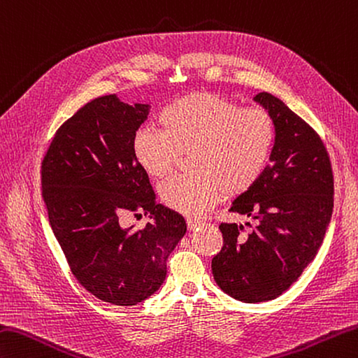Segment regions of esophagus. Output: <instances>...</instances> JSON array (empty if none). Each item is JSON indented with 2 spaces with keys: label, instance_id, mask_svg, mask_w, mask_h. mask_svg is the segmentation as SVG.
<instances>
[{
  "label": "esophagus",
  "instance_id": "obj_1",
  "mask_svg": "<svg viewBox=\"0 0 358 358\" xmlns=\"http://www.w3.org/2000/svg\"><path fill=\"white\" fill-rule=\"evenodd\" d=\"M186 223H187V229L189 231H194V229H197L199 227L203 225V222L197 220V219H187Z\"/></svg>",
  "mask_w": 358,
  "mask_h": 358
}]
</instances>
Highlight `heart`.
I'll return each instance as SVG.
<instances>
[{"label":"heart","instance_id":"obj_1","mask_svg":"<svg viewBox=\"0 0 358 358\" xmlns=\"http://www.w3.org/2000/svg\"><path fill=\"white\" fill-rule=\"evenodd\" d=\"M163 129L143 127L131 149L141 169L164 178L191 153V173L178 175L159 187L167 208L200 215L223 194L248 192L267 169L276 144V124L268 111L242 108L214 93H194L172 102L161 115Z\"/></svg>","mask_w":358,"mask_h":358}]
</instances>
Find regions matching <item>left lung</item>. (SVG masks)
I'll return each mask as SVG.
<instances>
[{
    "label": "left lung",
    "mask_w": 358,
    "mask_h": 358,
    "mask_svg": "<svg viewBox=\"0 0 358 358\" xmlns=\"http://www.w3.org/2000/svg\"><path fill=\"white\" fill-rule=\"evenodd\" d=\"M255 101L276 124L271 163L231 213L256 220L250 234L220 223L223 247L213 257L217 285L242 303L275 299L296 282L323 243L334 208V173L324 143L303 117L270 93Z\"/></svg>",
    "instance_id": "8db88e82"
}]
</instances>
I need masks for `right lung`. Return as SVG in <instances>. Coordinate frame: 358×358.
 <instances>
[{"label": "right lung", "mask_w": 358, "mask_h": 358, "mask_svg": "<svg viewBox=\"0 0 358 358\" xmlns=\"http://www.w3.org/2000/svg\"><path fill=\"white\" fill-rule=\"evenodd\" d=\"M149 105L115 94L83 105L55 131L41 161L49 225L77 281L103 303L135 306L164 282L167 259L186 233L178 213L158 205L133 155ZM152 224L125 229L127 213Z\"/></svg>", "instance_id": "add662e5"}]
</instances>
